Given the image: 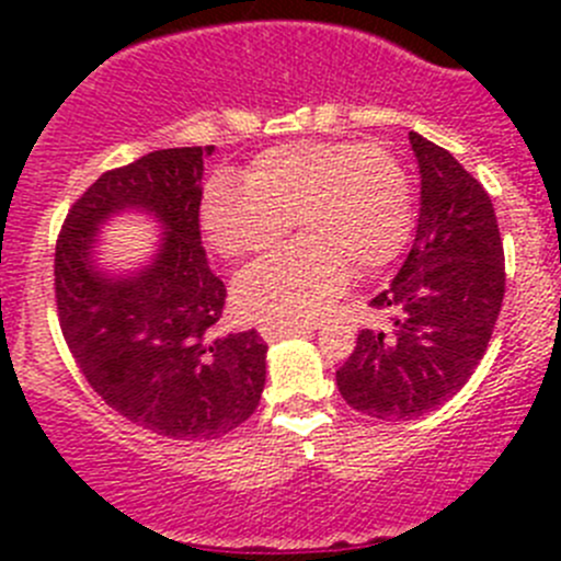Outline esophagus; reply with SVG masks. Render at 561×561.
<instances>
[{"label": "esophagus", "instance_id": "1", "mask_svg": "<svg viewBox=\"0 0 561 561\" xmlns=\"http://www.w3.org/2000/svg\"><path fill=\"white\" fill-rule=\"evenodd\" d=\"M298 333H312V328L309 325H279V322H265V325H260V336L265 339V342H279V339H287V336H298Z\"/></svg>", "mask_w": 561, "mask_h": 561}]
</instances>
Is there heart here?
<instances>
[{"label": "heart", "instance_id": "heart-1", "mask_svg": "<svg viewBox=\"0 0 561 561\" xmlns=\"http://www.w3.org/2000/svg\"><path fill=\"white\" fill-rule=\"evenodd\" d=\"M290 219L301 239L236 279V304L252 320H314L347 287L350 265L390 263L412 230L410 179L382 146L298 140L260 151L244 179L217 173L203 190L206 239L230 260L279 244Z\"/></svg>", "mask_w": 561, "mask_h": 561}]
</instances>
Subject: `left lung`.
Returning <instances> with one entry per match:
<instances>
[{
	"label": "left lung",
	"mask_w": 561,
	"mask_h": 561,
	"mask_svg": "<svg viewBox=\"0 0 561 561\" xmlns=\"http://www.w3.org/2000/svg\"><path fill=\"white\" fill-rule=\"evenodd\" d=\"M421 168L415 241L369 307L388 331L358 333L336 371L342 399L380 421H410L467 386L505 296V249L489 192L443 146L410 133Z\"/></svg>",
	"instance_id": "obj_1"
}]
</instances>
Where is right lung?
I'll return each instance as SVG.
<instances>
[{
    "instance_id": "add662e5",
    "label": "right lung",
    "mask_w": 561,
    "mask_h": 561,
    "mask_svg": "<svg viewBox=\"0 0 561 561\" xmlns=\"http://www.w3.org/2000/svg\"><path fill=\"white\" fill-rule=\"evenodd\" d=\"M206 154L211 146L162 149L105 171L67 211L54 257L59 325L89 386L135 426L192 443L257 410L268 350L257 331H217L228 290L201 244ZM122 207L151 210L169 233L149 270L107 280L88 252Z\"/></svg>"
}]
</instances>
